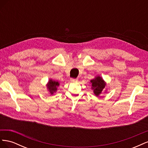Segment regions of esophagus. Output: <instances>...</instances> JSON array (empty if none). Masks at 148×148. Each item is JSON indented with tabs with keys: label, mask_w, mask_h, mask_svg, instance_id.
<instances>
[{
	"label": "esophagus",
	"mask_w": 148,
	"mask_h": 148,
	"mask_svg": "<svg viewBox=\"0 0 148 148\" xmlns=\"http://www.w3.org/2000/svg\"><path fill=\"white\" fill-rule=\"evenodd\" d=\"M70 81L71 82H77L78 81V79H76V78H71L70 79Z\"/></svg>",
	"instance_id": "obj_1"
}]
</instances>
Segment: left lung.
Here are the masks:
<instances>
[{"label": "left lung", "mask_w": 148, "mask_h": 148, "mask_svg": "<svg viewBox=\"0 0 148 148\" xmlns=\"http://www.w3.org/2000/svg\"><path fill=\"white\" fill-rule=\"evenodd\" d=\"M92 83V89L94 90L95 95L98 96L104 90L106 86V83L100 77H96L95 79L91 80Z\"/></svg>", "instance_id": "1"}]
</instances>
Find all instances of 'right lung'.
Instances as JSON below:
<instances>
[{
  "mask_svg": "<svg viewBox=\"0 0 148 148\" xmlns=\"http://www.w3.org/2000/svg\"><path fill=\"white\" fill-rule=\"evenodd\" d=\"M47 86L48 90L50 92L51 95H52L53 93L56 92L57 90V87L59 86V83L58 82L53 81V80L50 79L49 81V83L47 84Z\"/></svg>",
  "mask_w": 148,
  "mask_h": 148,
  "instance_id": "obj_1",
  "label": "right lung"
}]
</instances>
